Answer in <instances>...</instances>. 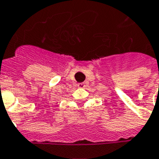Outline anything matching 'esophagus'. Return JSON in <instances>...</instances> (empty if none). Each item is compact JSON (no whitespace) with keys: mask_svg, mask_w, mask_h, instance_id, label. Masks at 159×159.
Here are the masks:
<instances>
[{"mask_svg":"<svg viewBox=\"0 0 159 159\" xmlns=\"http://www.w3.org/2000/svg\"><path fill=\"white\" fill-rule=\"evenodd\" d=\"M78 87H79V88H85V83H79V84H78Z\"/></svg>","mask_w":159,"mask_h":159,"instance_id":"34e87169","label":"esophagus"}]
</instances>
